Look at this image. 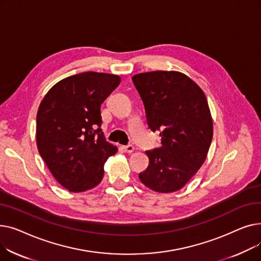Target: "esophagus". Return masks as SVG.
Masks as SVG:
<instances>
[{
    "label": "esophagus",
    "mask_w": 261,
    "mask_h": 261,
    "mask_svg": "<svg viewBox=\"0 0 261 261\" xmlns=\"http://www.w3.org/2000/svg\"><path fill=\"white\" fill-rule=\"evenodd\" d=\"M122 149H123V151L127 152V153H131V152H133V151H134V147H133L132 145L123 146V147H122Z\"/></svg>",
    "instance_id": "esophagus-1"
}]
</instances>
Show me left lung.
Wrapping results in <instances>:
<instances>
[{
	"mask_svg": "<svg viewBox=\"0 0 261 261\" xmlns=\"http://www.w3.org/2000/svg\"><path fill=\"white\" fill-rule=\"evenodd\" d=\"M145 106L149 128L160 131L161 147L146 151L141 182L158 193L181 189L207 156L213 118L206 96L183 73L155 71L132 77Z\"/></svg>",
	"mask_w": 261,
	"mask_h": 261,
	"instance_id": "1",
	"label": "left lung"
}]
</instances>
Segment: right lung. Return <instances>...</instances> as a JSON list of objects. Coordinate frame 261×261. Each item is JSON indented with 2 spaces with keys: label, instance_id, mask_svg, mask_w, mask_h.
Listing matches in <instances>:
<instances>
[{
  "label": "right lung",
  "instance_id": "add662e5",
  "mask_svg": "<svg viewBox=\"0 0 261 261\" xmlns=\"http://www.w3.org/2000/svg\"><path fill=\"white\" fill-rule=\"evenodd\" d=\"M120 84L113 74L85 72L57 82L37 113V146L55 179L72 193L97 186L117 147L106 141L100 106Z\"/></svg>",
  "mask_w": 261,
  "mask_h": 261
}]
</instances>
